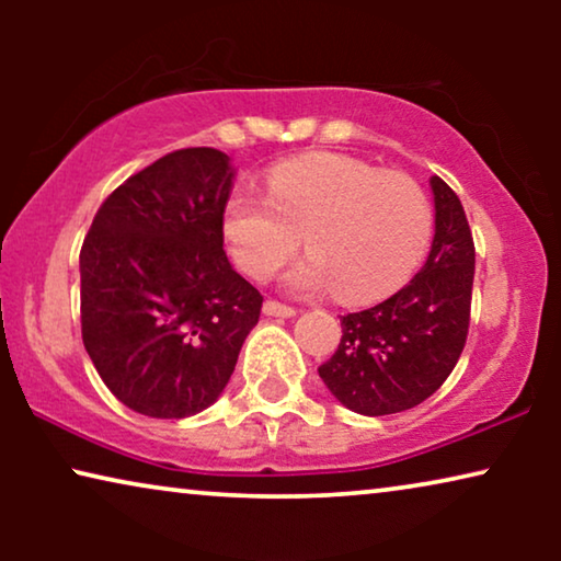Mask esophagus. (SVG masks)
<instances>
[{
	"instance_id": "34e87169",
	"label": "esophagus",
	"mask_w": 561,
	"mask_h": 561,
	"mask_svg": "<svg viewBox=\"0 0 561 561\" xmlns=\"http://www.w3.org/2000/svg\"><path fill=\"white\" fill-rule=\"evenodd\" d=\"M263 313L265 317H283V319H290V317H296V309H290V306H286V304H278V301H265L263 304Z\"/></svg>"
}]
</instances>
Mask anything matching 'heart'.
Instances as JSON below:
<instances>
[{
  "mask_svg": "<svg viewBox=\"0 0 561 561\" xmlns=\"http://www.w3.org/2000/svg\"><path fill=\"white\" fill-rule=\"evenodd\" d=\"M432 229V204L416 181L340 152L283 160L267 175V196L237 188L221 211L227 248L244 275L273 278L304 234L311 255L286 286L304 296L340 288L347 304L401 290L426 257Z\"/></svg>",
  "mask_w": 561,
  "mask_h": 561,
  "instance_id": "heart-1",
  "label": "heart"
}]
</instances>
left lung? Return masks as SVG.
Returning <instances> with one entry per match:
<instances>
[{"instance_id": "obj_1", "label": "left lung", "mask_w": 561, "mask_h": 561, "mask_svg": "<svg viewBox=\"0 0 561 561\" xmlns=\"http://www.w3.org/2000/svg\"><path fill=\"white\" fill-rule=\"evenodd\" d=\"M434 242L426 263L386 301L342 317L340 347L319 367L321 380L350 411L388 416L442 388L467 342L474 242L462 202L432 175Z\"/></svg>"}]
</instances>
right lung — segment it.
Here are the masks:
<instances>
[{"label":"right lung","instance_id":"obj_1","mask_svg":"<svg viewBox=\"0 0 561 561\" xmlns=\"http://www.w3.org/2000/svg\"><path fill=\"white\" fill-rule=\"evenodd\" d=\"M232 181L221 150L168 152L112 191L83 240V347L142 416L209 409L260 319L263 296L225 252Z\"/></svg>","mask_w":561,"mask_h":561}]
</instances>
